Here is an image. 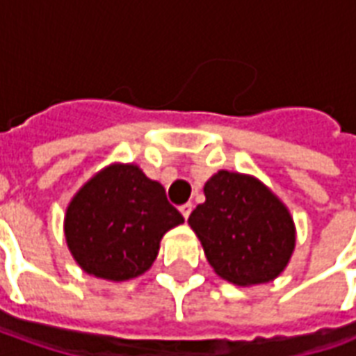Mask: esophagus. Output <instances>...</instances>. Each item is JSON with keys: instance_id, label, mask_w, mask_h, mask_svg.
Wrapping results in <instances>:
<instances>
[{"instance_id": "esophagus-1", "label": "esophagus", "mask_w": 356, "mask_h": 356, "mask_svg": "<svg viewBox=\"0 0 356 356\" xmlns=\"http://www.w3.org/2000/svg\"><path fill=\"white\" fill-rule=\"evenodd\" d=\"M191 210H193V204H191V203H186V204H181V207H180L181 216L186 218V220H188L189 214H191Z\"/></svg>"}]
</instances>
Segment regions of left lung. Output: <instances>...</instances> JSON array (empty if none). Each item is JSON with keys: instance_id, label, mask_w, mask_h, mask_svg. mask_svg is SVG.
<instances>
[{"instance_id": "8db88e82", "label": "left lung", "mask_w": 356, "mask_h": 356, "mask_svg": "<svg viewBox=\"0 0 356 356\" xmlns=\"http://www.w3.org/2000/svg\"><path fill=\"white\" fill-rule=\"evenodd\" d=\"M204 197L188 222L214 271L241 286L281 275L296 245L286 207L261 181L229 170L204 184Z\"/></svg>"}]
</instances>
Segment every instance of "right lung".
<instances>
[{"label": "right lung", "instance_id": "1", "mask_svg": "<svg viewBox=\"0 0 356 356\" xmlns=\"http://www.w3.org/2000/svg\"><path fill=\"white\" fill-rule=\"evenodd\" d=\"M181 222L159 181L136 165H111L72 199L64 232L81 269L108 281H129L152 267L163 235Z\"/></svg>", "mask_w": 356, "mask_h": 356}]
</instances>
